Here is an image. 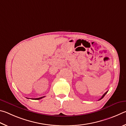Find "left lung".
<instances>
[{
  "instance_id": "obj_1",
  "label": "left lung",
  "mask_w": 126,
  "mask_h": 126,
  "mask_svg": "<svg viewBox=\"0 0 126 126\" xmlns=\"http://www.w3.org/2000/svg\"><path fill=\"white\" fill-rule=\"evenodd\" d=\"M107 92H108V91H107L106 92H105V93L103 94V96H102V97H101V98H100V100H101V99H102V98H103V97H104V96L106 95V94L107 93Z\"/></svg>"
}]
</instances>
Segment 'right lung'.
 Listing matches in <instances>:
<instances>
[{
	"label": "right lung",
	"instance_id": "obj_1",
	"mask_svg": "<svg viewBox=\"0 0 126 126\" xmlns=\"http://www.w3.org/2000/svg\"><path fill=\"white\" fill-rule=\"evenodd\" d=\"M45 97V96L41 97H39V98H32V100H40V99H41V98H43V97Z\"/></svg>",
	"mask_w": 126,
	"mask_h": 126
}]
</instances>
